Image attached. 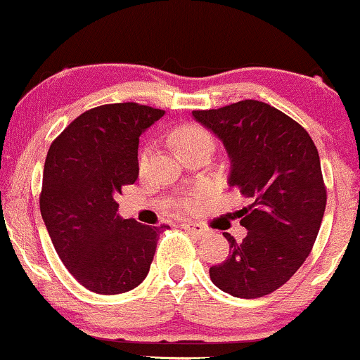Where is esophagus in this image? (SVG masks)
Masks as SVG:
<instances>
[{"label": "esophagus", "instance_id": "1", "mask_svg": "<svg viewBox=\"0 0 360 360\" xmlns=\"http://www.w3.org/2000/svg\"><path fill=\"white\" fill-rule=\"evenodd\" d=\"M181 228L192 231L194 235H199V237H204V235L210 233V228L200 225V223H192V221H184L181 223Z\"/></svg>", "mask_w": 360, "mask_h": 360}]
</instances>
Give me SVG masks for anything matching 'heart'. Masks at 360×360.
<instances>
[{
    "label": "heart",
    "mask_w": 360,
    "mask_h": 360,
    "mask_svg": "<svg viewBox=\"0 0 360 360\" xmlns=\"http://www.w3.org/2000/svg\"><path fill=\"white\" fill-rule=\"evenodd\" d=\"M169 139H172V144L175 146V149L179 150L180 154H185L187 150L197 148V146H202V144L212 146V135L207 132L206 129H202V127L199 125H194V123L180 125L176 127V129H173ZM149 156H150L149 148H144L141 150V154H139V168L144 169L146 166H148ZM200 195H202L200 192H194V194L184 197L180 202L181 207L187 211L197 210V206H199L200 202Z\"/></svg>",
    "instance_id": "b5f03b06"
}]
</instances>
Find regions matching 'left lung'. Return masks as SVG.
Instances as JSON below:
<instances>
[{
	"instance_id": "obj_1",
	"label": "left lung",
	"mask_w": 360,
	"mask_h": 360,
	"mask_svg": "<svg viewBox=\"0 0 360 360\" xmlns=\"http://www.w3.org/2000/svg\"><path fill=\"white\" fill-rule=\"evenodd\" d=\"M192 115L221 139L230 185L250 200L237 212L247 237L223 233L230 254L211 266V281L240 299L268 295L304 264L319 233L326 185L318 149L295 120L254 99Z\"/></svg>"
}]
</instances>
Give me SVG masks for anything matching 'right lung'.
<instances>
[{"mask_svg":"<svg viewBox=\"0 0 360 360\" xmlns=\"http://www.w3.org/2000/svg\"><path fill=\"white\" fill-rule=\"evenodd\" d=\"M165 115L139 103L92 108L53 141L42 173L41 214L58 256L82 287L129 292L148 276L161 226L117 214L115 195L139 176V137Z\"/></svg>","mask_w":360,"mask_h":360,"instance_id":"add662e5","label":"right lung"}]
</instances>
